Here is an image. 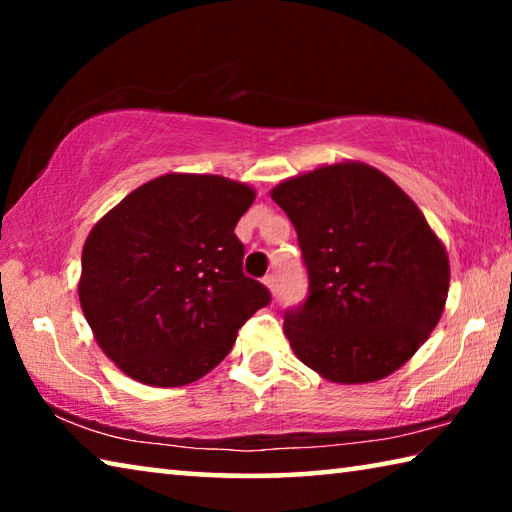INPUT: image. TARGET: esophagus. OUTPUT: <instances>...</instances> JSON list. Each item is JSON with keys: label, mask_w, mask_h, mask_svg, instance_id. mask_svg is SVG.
<instances>
[{"label": "esophagus", "mask_w": 512, "mask_h": 512, "mask_svg": "<svg viewBox=\"0 0 512 512\" xmlns=\"http://www.w3.org/2000/svg\"><path fill=\"white\" fill-rule=\"evenodd\" d=\"M264 284H266V289L271 291V296H275V293H277V277L275 275H266L264 277Z\"/></svg>", "instance_id": "34e87169"}]
</instances>
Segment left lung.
Returning a JSON list of instances; mask_svg holds the SVG:
<instances>
[{
  "instance_id": "1",
  "label": "left lung",
  "mask_w": 512,
  "mask_h": 512,
  "mask_svg": "<svg viewBox=\"0 0 512 512\" xmlns=\"http://www.w3.org/2000/svg\"><path fill=\"white\" fill-rule=\"evenodd\" d=\"M298 232L309 296L284 314L296 357L336 384L404 366L443 316L449 257L420 207L363 162L325 164L271 189Z\"/></svg>"
}]
</instances>
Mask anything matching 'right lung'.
Masks as SVG:
<instances>
[{
  "label": "right lung",
  "mask_w": 512,
  "mask_h": 512,
  "mask_svg": "<svg viewBox=\"0 0 512 512\" xmlns=\"http://www.w3.org/2000/svg\"><path fill=\"white\" fill-rule=\"evenodd\" d=\"M253 201V187L223 176L164 173L90 230L79 300L121 372L160 388L192 384L271 302L264 284L241 271L235 228Z\"/></svg>",
  "instance_id": "obj_1"
}]
</instances>
